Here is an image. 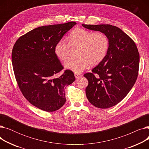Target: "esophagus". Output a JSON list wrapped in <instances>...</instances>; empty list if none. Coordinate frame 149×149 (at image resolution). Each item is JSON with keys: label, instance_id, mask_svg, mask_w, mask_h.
<instances>
[{"label": "esophagus", "instance_id": "obj_1", "mask_svg": "<svg viewBox=\"0 0 149 149\" xmlns=\"http://www.w3.org/2000/svg\"><path fill=\"white\" fill-rule=\"evenodd\" d=\"M74 75H75V79H79V78L81 76V75L80 74H74Z\"/></svg>", "mask_w": 149, "mask_h": 149}]
</instances>
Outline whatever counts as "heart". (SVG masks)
Instances as JSON below:
<instances>
[{
	"label": "heart",
	"instance_id": "b5f03b06",
	"mask_svg": "<svg viewBox=\"0 0 149 149\" xmlns=\"http://www.w3.org/2000/svg\"><path fill=\"white\" fill-rule=\"evenodd\" d=\"M79 48L77 57L66 62L64 67L75 74H80L91 66H96L106 57L109 48L108 37L103 33L95 32L83 28H75L68 36V42L58 41L54 47L57 57L66 60L69 56L70 48Z\"/></svg>",
	"mask_w": 149,
	"mask_h": 149
}]
</instances>
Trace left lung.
<instances>
[{
  "label": "left lung",
  "mask_w": 149,
  "mask_h": 149,
  "mask_svg": "<svg viewBox=\"0 0 149 149\" xmlns=\"http://www.w3.org/2000/svg\"><path fill=\"white\" fill-rule=\"evenodd\" d=\"M88 29L108 37L109 48L104 59L84 77L88 80L86 94L94 106L106 109L120 103L136 80L139 55L132 39L119 28L111 25H84Z\"/></svg>",
  "instance_id": "obj_1"
}]
</instances>
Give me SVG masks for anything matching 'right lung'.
Wrapping results in <instances>:
<instances>
[{
  "instance_id": "obj_1",
  "label": "right lung",
  "mask_w": 149,
  "mask_h": 149,
  "mask_svg": "<svg viewBox=\"0 0 149 149\" xmlns=\"http://www.w3.org/2000/svg\"><path fill=\"white\" fill-rule=\"evenodd\" d=\"M77 23L42 26L21 36L12 51V64L19 87L26 99L46 112L56 111L66 102L65 86L75 78L66 70L60 77L54 76L63 69L54 52V47Z\"/></svg>"
}]
</instances>
